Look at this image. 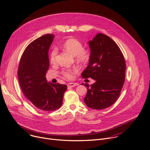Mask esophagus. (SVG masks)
Here are the masks:
<instances>
[{"instance_id":"1","label":"esophagus","mask_w":150,"mask_h":150,"mask_svg":"<svg viewBox=\"0 0 150 150\" xmlns=\"http://www.w3.org/2000/svg\"><path fill=\"white\" fill-rule=\"evenodd\" d=\"M78 84L77 83H72V82H71V83H68V87H71V88H72V87H75V85H77Z\"/></svg>"}]
</instances>
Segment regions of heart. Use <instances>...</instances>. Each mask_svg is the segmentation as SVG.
I'll list each match as a JSON object with an SVG mask.
<instances>
[{
  "mask_svg": "<svg viewBox=\"0 0 150 150\" xmlns=\"http://www.w3.org/2000/svg\"><path fill=\"white\" fill-rule=\"evenodd\" d=\"M61 48L73 55L75 60L82 65H86L91 59V53L90 50L84 49L82 42L75 38H69L66 40L61 45ZM57 55V50L56 49H53L50 54V62L52 64L56 63ZM78 71V69L76 68L66 69L62 71V74L65 78L72 79Z\"/></svg>",
  "mask_w": 150,
  "mask_h": 150,
  "instance_id": "1",
  "label": "heart"
}]
</instances>
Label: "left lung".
I'll return each mask as SVG.
<instances>
[{
    "mask_svg": "<svg viewBox=\"0 0 150 150\" xmlns=\"http://www.w3.org/2000/svg\"><path fill=\"white\" fill-rule=\"evenodd\" d=\"M91 57L89 65L82 73L83 79L96 81L87 87L84 103L88 108L102 110L113 104L120 96L125 80L126 63L123 54L116 42L109 36L97 34L89 41Z\"/></svg>",
    "mask_w": 150,
    "mask_h": 150,
    "instance_id": "1",
    "label": "left lung"
}]
</instances>
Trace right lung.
Masks as SVG:
<instances>
[{"label": "right lung", "instance_id": "1", "mask_svg": "<svg viewBox=\"0 0 150 150\" xmlns=\"http://www.w3.org/2000/svg\"><path fill=\"white\" fill-rule=\"evenodd\" d=\"M54 35H42L30 43L21 56L18 76L21 90L27 98L39 110L51 112L60 108L65 84L47 83L46 74L50 63L48 52Z\"/></svg>", "mask_w": 150, "mask_h": 150}]
</instances>
